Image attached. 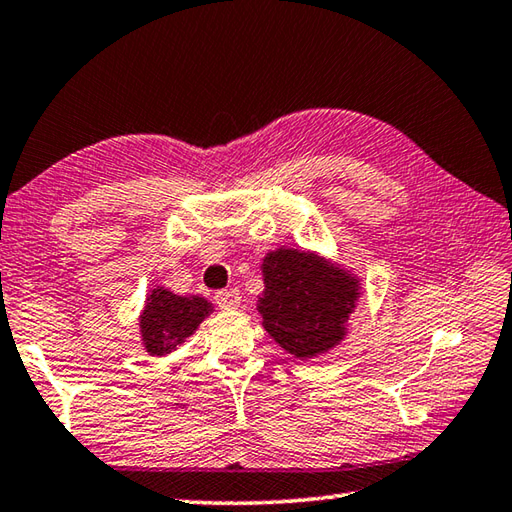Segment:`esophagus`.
Returning a JSON list of instances; mask_svg holds the SVG:
<instances>
[{
	"instance_id": "34e87169",
	"label": "esophagus",
	"mask_w": 512,
	"mask_h": 512,
	"mask_svg": "<svg viewBox=\"0 0 512 512\" xmlns=\"http://www.w3.org/2000/svg\"><path fill=\"white\" fill-rule=\"evenodd\" d=\"M215 302L219 304V308L233 310V308H239V304H242V297H239L237 288L219 290V293H215Z\"/></svg>"
}]
</instances>
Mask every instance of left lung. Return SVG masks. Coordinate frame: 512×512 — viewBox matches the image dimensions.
<instances>
[{"label": "left lung", "mask_w": 512, "mask_h": 512, "mask_svg": "<svg viewBox=\"0 0 512 512\" xmlns=\"http://www.w3.org/2000/svg\"><path fill=\"white\" fill-rule=\"evenodd\" d=\"M257 310L275 342L299 359L317 357L346 335L359 284L346 270L306 250L277 248L264 259Z\"/></svg>", "instance_id": "1"}]
</instances>
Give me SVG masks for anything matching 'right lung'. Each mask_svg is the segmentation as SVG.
I'll return each mask as SVG.
<instances>
[{"label": "right lung", "mask_w": 512, "mask_h": 512, "mask_svg": "<svg viewBox=\"0 0 512 512\" xmlns=\"http://www.w3.org/2000/svg\"><path fill=\"white\" fill-rule=\"evenodd\" d=\"M210 306L204 297H179L166 288L150 293L142 313V339L150 355H166L175 350L208 317Z\"/></svg>", "instance_id": "1"}]
</instances>
